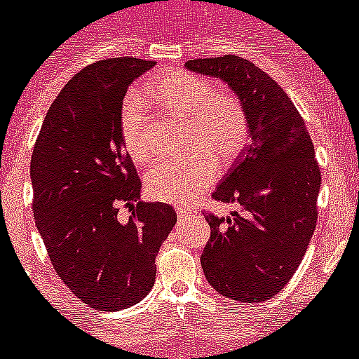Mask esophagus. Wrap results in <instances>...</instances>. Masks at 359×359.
I'll list each match as a JSON object with an SVG mask.
<instances>
[{
    "instance_id": "esophagus-1",
    "label": "esophagus",
    "mask_w": 359,
    "mask_h": 359,
    "mask_svg": "<svg viewBox=\"0 0 359 359\" xmlns=\"http://www.w3.org/2000/svg\"><path fill=\"white\" fill-rule=\"evenodd\" d=\"M175 211H177V215H179V218L189 217V215L193 213V210H191V208H186V205H182V204L175 205Z\"/></svg>"
}]
</instances>
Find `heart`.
<instances>
[{
	"mask_svg": "<svg viewBox=\"0 0 359 359\" xmlns=\"http://www.w3.org/2000/svg\"><path fill=\"white\" fill-rule=\"evenodd\" d=\"M162 108L188 119L189 146L195 151L180 158L158 161L146 175L149 197L164 202H188L218 177V158L233 164L251 142V117L244 99L218 92L210 79L189 72H168L149 85ZM119 135L135 162L151 158L144 101L132 92L119 110Z\"/></svg>",
	"mask_w": 359,
	"mask_h": 359,
	"instance_id": "1",
	"label": "heart"
}]
</instances>
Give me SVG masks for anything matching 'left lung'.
<instances>
[{"label": "left lung", "mask_w": 359, "mask_h": 359, "mask_svg": "<svg viewBox=\"0 0 359 359\" xmlns=\"http://www.w3.org/2000/svg\"><path fill=\"white\" fill-rule=\"evenodd\" d=\"M184 67L226 81L251 117V144L211 193L236 202L240 213L205 211L211 235L202 269L218 294L266 302L292 278L316 229L322 171L309 130L285 90L248 59H191Z\"/></svg>", "instance_id": "1"}]
</instances>
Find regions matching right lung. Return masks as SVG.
<instances>
[{
    "instance_id": "right-lung-1",
    "label": "right lung",
    "mask_w": 359,
    "mask_h": 359,
    "mask_svg": "<svg viewBox=\"0 0 359 359\" xmlns=\"http://www.w3.org/2000/svg\"><path fill=\"white\" fill-rule=\"evenodd\" d=\"M155 67L101 59L54 99L30 161L32 211L50 264L81 302L119 311L154 287L155 257L177 222L164 202H137L141 179L119 135V110L133 79ZM124 205L126 224L116 218Z\"/></svg>"
}]
</instances>
